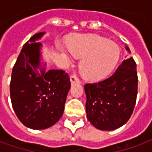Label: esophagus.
<instances>
[{
    "instance_id": "esophagus-1",
    "label": "esophagus",
    "mask_w": 152,
    "mask_h": 152,
    "mask_svg": "<svg viewBox=\"0 0 152 152\" xmlns=\"http://www.w3.org/2000/svg\"><path fill=\"white\" fill-rule=\"evenodd\" d=\"M70 80H71V82L72 83L80 82L79 78H78L76 76H75V75H72V76H70Z\"/></svg>"
}]
</instances>
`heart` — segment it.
Masks as SVG:
<instances>
[{
  "mask_svg": "<svg viewBox=\"0 0 152 152\" xmlns=\"http://www.w3.org/2000/svg\"><path fill=\"white\" fill-rule=\"evenodd\" d=\"M69 52L82 59L80 71L84 77L99 80L116 65L121 51L116 44L98 35H81L67 43Z\"/></svg>",
  "mask_w": 152,
  "mask_h": 152,
  "instance_id": "heart-1",
  "label": "heart"
}]
</instances>
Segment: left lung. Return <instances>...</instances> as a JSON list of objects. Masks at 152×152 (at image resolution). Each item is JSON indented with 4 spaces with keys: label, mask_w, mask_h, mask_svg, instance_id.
I'll return each instance as SVG.
<instances>
[{
    "label": "left lung",
    "mask_w": 152,
    "mask_h": 152,
    "mask_svg": "<svg viewBox=\"0 0 152 152\" xmlns=\"http://www.w3.org/2000/svg\"><path fill=\"white\" fill-rule=\"evenodd\" d=\"M125 49L129 51L128 46ZM137 65L131 57L124 60L107 79L86 84V116L100 130H114L127 122L137 94Z\"/></svg>",
    "instance_id": "obj_1"
}]
</instances>
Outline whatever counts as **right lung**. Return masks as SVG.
<instances>
[{"label":"right lung","mask_w":152,"mask_h":152,"mask_svg":"<svg viewBox=\"0 0 152 152\" xmlns=\"http://www.w3.org/2000/svg\"><path fill=\"white\" fill-rule=\"evenodd\" d=\"M44 34H35L23 45L12 70L10 85L15 114L32 129H45L59 121L71 88L69 76L63 70L45 72V68L40 67L41 44L37 40Z\"/></svg>","instance_id":"1"}]
</instances>
